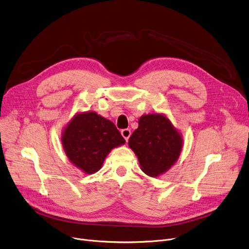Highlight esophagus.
<instances>
[{"instance_id": "34e87169", "label": "esophagus", "mask_w": 249, "mask_h": 249, "mask_svg": "<svg viewBox=\"0 0 249 249\" xmlns=\"http://www.w3.org/2000/svg\"><path fill=\"white\" fill-rule=\"evenodd\" d=\"M121 134H122V136H123V138L126 140V141H128V139H129V137L131 136V130L130 129H123L122 131H121Z\"/></svg>"}]
</instances>
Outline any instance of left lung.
Listing matches in <instances>:
<instances>
[{
  "label": "left lung",
  "instance_id": "obj_1",
  "mask_svg": "<svg viewBox=\"0 0 249 249\" xmlns=\"http://www.w3.org/2000/svg\"><path fill=\"white\" fill-rule=\"evenodd\" d=\"M129 147L138 157L142 170L149 176L167 171L179 158L182 138L161 114L143 115L129 139Z\"/></svg>",
  "mask_w": 249,
  "mask_h": 249
}]
</instances>
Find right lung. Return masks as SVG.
<instances>
[{"label":"right lung","instance_id":"right-lung-1","mask_svg":"<svg viewBox=\"0 0 249 249\" xmlns=\"http://www.w3.org/2000/svg\"><path fill=\"white\" fill-rule=\"evenodd\" d=\"M62 144L68 159L85 173L100 169L113 148L125 144V139L113 122L95 112L77 114L66 126Z\"/></svg>","mask_w":249,"mask_h":249}]
</instances>
